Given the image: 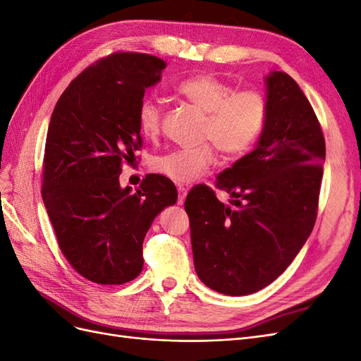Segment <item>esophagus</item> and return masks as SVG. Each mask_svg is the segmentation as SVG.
I'll list each match as a JSON object with an SVG mask.
<instances>
[{
    "instance_id": "1",
    "label": "esophagus",
    "mask_w": 361,
    "mask_h": 361,
    "mask_svg": "<svg viewBox=\"0 0 361 361\" xmlns=\"http://www.w3.org/2000/svg\"><path fill=\"white\" fill-rule=\"evenodd\" d=\"M187 192H188V188L178 187V204H183L185 197H187Z\"/></svg>"
}]
</instances>
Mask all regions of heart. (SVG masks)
Instances as JSON below:
<instances>
[{
	"mask_svg": "<svg viewBox=\"0 0 361 361\" xmlns=\"http://www.w3.org/2000/svg\"><path fill=\"white\" fill-rule=\"evenodd\" d=\"M176 93L206 114L202 138L211 143L197 149H178L154 159V170L174 183H190L206 174L216 158L214 144L226 158H238L264 133L268 102L257 90H236L212 73H199L179 82ZM137 122L141 135L158 138L162 129L161 104L154 97H145L138 105Z\"/></svg>",
	"mask_w": 361,
	"mask_h": 361,
	"instance_id": "1",
	"label": "heart"
}]
</instances>
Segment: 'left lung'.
Returning a JSON list of instances; mask_svg holds the SVG:
<instances>
[{"instance_id":"1","label":"left lung","mask_w":361,"mask_h":361,"mask_svg":"<svg viewBox=\"0 0 361 361\" xmlns=\"http://www.w3.org/2000/svg\"><path fill=\"white\" fill-rule=\"evenodd\" d=\"M268 118L253 152L218 174L215 188L195 185L185 200L194 267L207 288L255 293L274 281L307 241L318 215L325 140L298 84L267 76Z\"/></svg>"}]
</instances>
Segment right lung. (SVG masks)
<instances>
[{
  "label": "right lung",
  "instance_id": "right-lung-1",
  "mask_svg": "<svg viewBox=\"0 0 361 361\" xmlns=\"http://www.w3.org/2000/svg\"><path fill=\"white\" fill-rule=\"evenodd\" d=\"M166 66L149 54H110L76 76L51 116L43 203L63 256L99 285H123L140 274L152 221L178 200L174 183L161 174H147L137 192L118 183L143 146L138 105Z\"/></svg>",
  "mask_w": 361,
  "mask_h": 361
}]
</instances>
